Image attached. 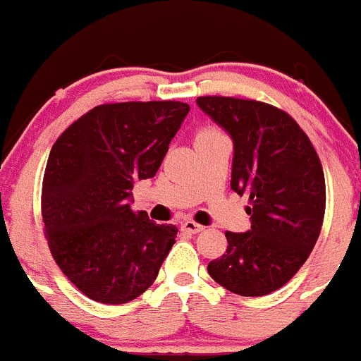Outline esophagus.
<instances>
[{
    "instance_id": "34e87169",
    "label": "esophagus",
    "mask_w": 361,
    "mask_h": 361,
    "mask_svg": "<svg viewBox=\"0 0 361 361\" xmlns=\"http://www.w3.org/2000/svg\"><path fill=\"white\" fill-rule=\"evenodd\" d=\"M181 228H183L185 231H188V233H192V235L201 233V231L204 230V228L201 226V224H197V222H194V221H185L183 224H181Z\"/></svg>"
}]
</instances>
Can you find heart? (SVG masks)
Returning <instances> with one entry per match:
<instances>
[{"label": "heart", "mask_w": 361, "mask_h": 361, "mask_svg": "<svg viewBox=\"0 0 361 361\" xmlns=\"http://www.w3.org/2000/svg\"><path fill=\"white\" fill-rule=\"evenodd\" d=\"M219 137H224V135H222L219 130H215V128L204 126V128H201V130L196 133V144L204 142V140L219 139Z\"/></svg>", "instance_id": "obj_1"}]
</instances>
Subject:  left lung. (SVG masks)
Listing matches in <instances>:
<instances>
[{
  "label": "left lung",
  "mask_w": 361,
  "mask_h": 361,
  "mask_svg": "<svg viewBox=\"0 0 361 361\" xmlns=\"http://www.w3.org/2000/svg\"><path fill=\"white\" fill-rule=\"evenodd\" d=\"M197 106L233 140L231 188L249 196L251 230L226 231L228 249L208 274L247 298L281 288L321 233L326 181L319 154L299 124L272 104L203 96Z\"/></svg>",
  "instance_id": "1"
}]
</instances>
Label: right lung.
<instances>
[{
	"label": "right lung",
	"instance_id": "obj_1",
	"mask_svg": "<svg viewBox=\"0 0 361 361\" xmlns=\"http://www.w3.org/2000/svg\"><path fill=\"white\" fill-rule=\"evenodd\" d=\"M180 101L96 106L59 137L42 183V221L56 265L97 302L123 305L153 285L178 228L131 210L187 117Z\"/></svg>",
	"mask_w": 361,
	"mask_h": 361
}]
</instances>
